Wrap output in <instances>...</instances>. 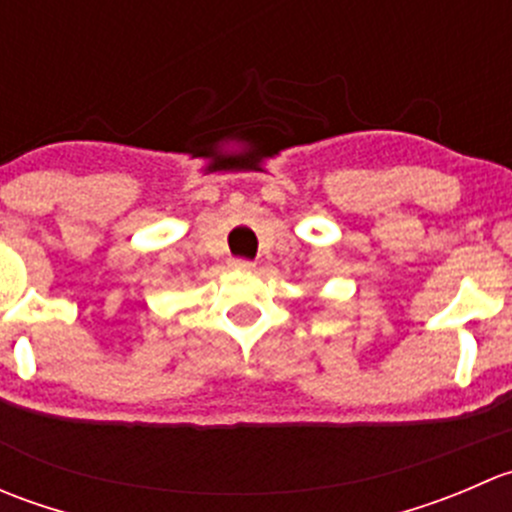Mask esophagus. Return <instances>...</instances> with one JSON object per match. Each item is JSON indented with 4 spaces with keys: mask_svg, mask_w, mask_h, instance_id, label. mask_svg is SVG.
I'll list each match as a JSON object with an SVG mask.
<instances>
[{
    "mask_svg": "<svg viewBox=\"0 0 512 512\" xmlns=\"http://www.w3.org/2000/svg\"><path fill=\"white\" fill-rule=\"evenodd\" d=\"M230 265L235 267V270H252V267H255L250 260H242V257H237V260H232Z\"/></svg>",
    "mask_w": 512,
    "mask_h": 512,
    "instance_id": "1",
    "label": "esophagus"
}]
</instances>
